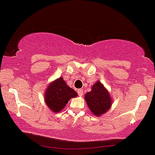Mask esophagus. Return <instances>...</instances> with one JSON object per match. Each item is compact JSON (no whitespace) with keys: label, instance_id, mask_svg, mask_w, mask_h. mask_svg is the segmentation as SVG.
Wrapping results in <instances>:
<instances>
[{"label":"esophagus","instance_id":"obj_1","mask_svg":"<svg viewBox=\"0 0 155 155\" xmlns=\"http://www.w3.org/2000/svg\"><path fill=\"white\" fill-rule=\"evenodd\" d=\"M78 94L79 96H82L83 95V90L82 89H78Z\"/></svg>","mask_w":155,"mask_h":155}]
</instances>
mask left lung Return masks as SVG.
<instances>
[{"label":"left lung","mask_w":155,"mask_h":155,"mask_svg":"<svg viewBox=\"0 0 155 155\" xmlns=\"http://www.w3.org/2000/svg\"><path fill=\"white\" fill-rule=\"evenodd\" d=\"M84 100L92 114L97 117L105 114L110 108L113 101L107 89L99 81L94 84L91 91L84 95Z\"/></svg>","instance_id":"obj_1"}]
</instances>
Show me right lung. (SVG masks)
I'll return each mask as SVG.
<instances>
[{
  "label": "right lung",
  "instance_id": "right-lung-1",
  "mask_svg": "<svg viewBox=\"0 0 155 155\" xmlns=\"http://www.w3.org/2000/svg\"><path fill=\"white\" fill-rule=\"evenodd\" d=\"M77 96V92L69 87L61 77L48 84L44 98L50 110L54 113H58L64 108L68 101Z\"/></svg>",
  "mask_w": 155,
  "mask_h": 155
}]
</instances>
